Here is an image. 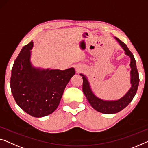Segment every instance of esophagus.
Instances as JSON below:
<instances>
[{"instance_id":"1","label":"esophagus","mask_w":148,"mask_h":148,"mask_svg":"<svg viewBox=\"0 0 148 148\" xmlns=\"http://www.w3.org/2000/svg\"><path fill=\"white\" fill-rule=\"evenodd\" d=\"M75 70H76L77 73H81V72H82V71H83L82 67L81 66H77L75 68Z\"/></svg>"}]
</instances>
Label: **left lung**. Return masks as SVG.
<instances>
[{
  "label": "left lung",
  "mask_w": 148,
  "mask_h": 148,
  "mask_svg": "<svg viewBox=\"0 0 148 148\" xmlns=\"http://www.w3.org/2000/svg\"><path fill=\"white\" fill-rule=\"evenodd\" d=\"M115 40L119 42V45L124 49L125 54L130 58V66L131 68L130 71V83L131 87L128 91L120 99L116 101H106L97 97L90 87V83L88 81L87 77L83 74H80L83 77V91L84 95L88 100L92 107L99 112L103 114H115L120 112L126 108L128 104L131 103L137 92L138 85H139V74H138L137 67H136V60L132 52L129 50L127 45L120 41L119 38L114 37Z\"/></svg>",
  "instance_id": "left-lung-1"
}]
</instances>
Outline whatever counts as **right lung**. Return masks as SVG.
Here are the masks:
<instances>
[{
	"instance_id": "right-lung-1",
	"label": "right lung",
	"mask_w": 148,
	"mask_h": 148,
	"mask_svg": "<svg viewBox=\"0 0 148 148\" xmlns=\"http://www.w3.org/2000/svg\"><path fill=\"white\" fill-rule=\"evenodd\" d=\"M32 41L22 47L14 63L10 88L14 99L27 114L44 117L58 108L65 88L75 74L74 68L65 70L42 69L32 64Z\"/></svg>"
}]
</instances>
